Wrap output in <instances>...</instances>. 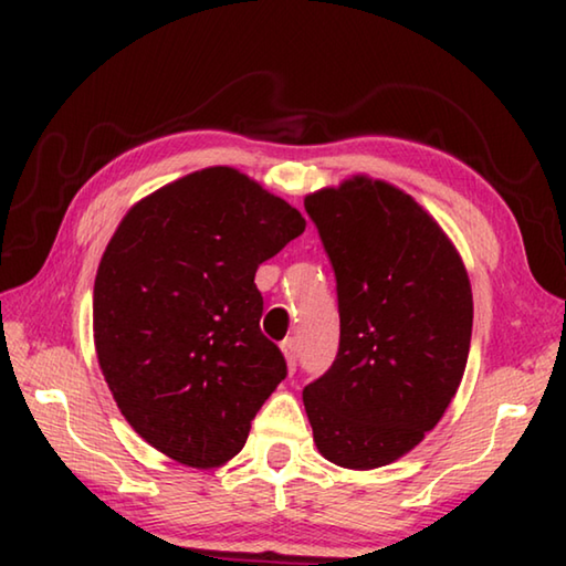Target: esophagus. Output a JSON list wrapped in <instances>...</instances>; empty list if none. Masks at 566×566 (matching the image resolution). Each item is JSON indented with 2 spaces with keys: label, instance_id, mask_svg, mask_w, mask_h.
Wrapping results in <instances>:
<instances>
[{
  "label": "esophagus",
  "instance_id": "34e87169",
  "mask_svg": "<svg viewBox=\"0 0 566 566\" xmlns=\"http://www.w3.org/2000/svg\"><path fill=\"white\" fill-rule=\"evenodd\" d=\"M282 352H284L286 367H290V371H294L296 369V339L294 337H286L282 342Z\"/></svg>",
  "mask_w": 566,
  "mask_h": 566
}]
</instances>
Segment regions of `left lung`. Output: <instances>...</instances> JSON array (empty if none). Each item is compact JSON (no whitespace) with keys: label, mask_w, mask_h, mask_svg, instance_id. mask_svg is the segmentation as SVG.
Wrapping results in <instances>:
<instances>
[{"label":"left lung","mask_w":566,"mask_h":566,"mask_svg":"<svg viewBox=\"0 0 566 566\" xmlns=\"http://www.w3.org/2000/svg\"><path fill=\"white\" fill-rule=\"evenodd\" d=\"M337 276L339 352L306 385L324 459L375 469L415 449L449 407L472 342V286L432 217L387 181L352 177L304 199Z\"/></svg>","instance_id":"1"}]
</instances>
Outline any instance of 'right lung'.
<instances>
[{
  "instance_id": "right-lung-1",
  "label": "right lung",
  "mask_w": 566,
  "mask_h": 566,
  "mask_svg": "<svg viewBox=\"0 0 566 566\" xmlns=\"http://www.w3.org/2000/svg\"><path fill=\"white\" fill-rule=\"evenodd\" d=\"M304 227L232 167L181 177L124 214L94 280V347L124 419L161 454L209 469L244 447L286 377L254 274Z\"/></svg>"
}]
</instances>
